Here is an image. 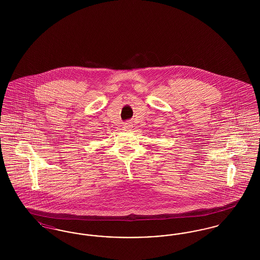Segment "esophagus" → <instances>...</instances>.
I'll return each mask as SVG.
<instances>
[{
	"mask_svg": "<svg viewBox=\"0 0 260 260\" xmlns=\"http://www.w3.org/2000/svg\"><path fill=\"white\" fill-rule=\"evenodd\" d=\"M124 128H129L131 127V124H129V123H125V124H124Z\"/></svg>",
	"mask_w": 260,
	"mask_h": 260,
	"instance_id": "34e87169",
	"label": "esophagus"
}]
</instances>
